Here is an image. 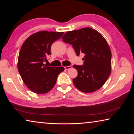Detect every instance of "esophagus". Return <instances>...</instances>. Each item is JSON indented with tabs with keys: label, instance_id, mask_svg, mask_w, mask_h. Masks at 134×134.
Returning <instances> with one entry per match:
<instances>
[{
	"label": "esophagus",
	"instance_id": "34e87169",
	"mask_svg": "<svg viewBox=\"0 0 134 134\" xmlns=\"http://www.w3.org/2000/svg\"><path fill=\"white\" fill-rule=\"evenodd\" d=\"M71 65H69V66H66V67H64V69H65V70H69V69H71Z\"/></svg>",
	"mask_w": 134,
	"mask_h": 134
}]
</instances>
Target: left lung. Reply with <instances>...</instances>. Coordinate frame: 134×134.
<instances>
[{"label": "left lung", "mask_w": 134, "mask_h": 134, "mask_svg": "<svg viewBox=\"0 0 134 134\" xmlns=\"http://www.w3.org/2000/svg\"><path fill=\"white\" fill-rule=\"evenodd\" d=\"M63 42L72 45L76 55L85 54L83 65H73L78 75L72 79L76 88L85 93L99 89L105 84L111 71L112 55L109 47L99 32L91 28L67 32Z\"/></svg>", "instance_id": "1"}]
</instances>
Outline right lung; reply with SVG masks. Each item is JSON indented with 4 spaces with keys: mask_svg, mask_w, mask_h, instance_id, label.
Wrapping results in <instances>:
<instances>
[{
    "mask_svg": "<svg viewBox=\"0 0 134 134\" xmlns=\"http://www.w3.org/2000/svg\"><path fill=\"white\" fill-rule=\"evenodd\" d=\"M63 32L41 31L29 37L19 51L18 69L27 87L37 94H45L55 86L63 67H49L44 63L51 55L53 42L62 37Z\"/></svg>",
    "mask_w": 134,
    "mask_h": 134,
    "instance_id": "1",
    "label": "right lung"
}]
</instances>
